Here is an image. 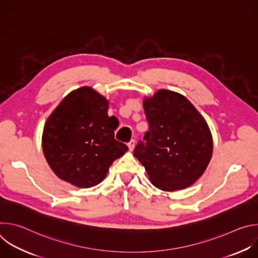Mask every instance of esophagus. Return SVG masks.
<instances>
[{
  "label": "esophagus",
  "mask_w": 258,
  "mask_h": 258,
  "mask_svg": "<svg viewBox=\"0 0 258 258\" xmlns=\"http://www.w3.org/2000/svg\"><path fill=\"white\" fill-rule=\"evenodd\" d=\"M127 146H128V148H130V150H134V148H135V146H136V142H135V140H131V141L128 142Z\"/></svg>",
  "instance_id": "34e87169"
}]
</instances>
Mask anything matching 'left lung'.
<instances>
[{"mask_svg": "<svg viewBox=\"0 0 258 258\" xmlns=\"http://www.w3.org/2000/svg\"><path fill=\"white\" fill-rule=\"evenodd\" d=\"M149 131L134 150L153 185L167 192L190 187L205 171L213 150L207 122L178 93L159 90L144 100Z\"/></svg>", "mask_w": 258, "mask_h": 258, "instance_id": "8db88e82", "label": "left lung"}]
</instances>
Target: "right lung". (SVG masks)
Returning a JSON list of instances; mask_svg holds the SVG:
<instances>
[{"label":"right lung","mask_w":258,"mask_h":258,"mask_svg":"<svg viewBox=\"0 0 258 258\" xmlns=\"http://www.w3.org/2000/svg\"><path fill=\"white\" fill-rule=\"evenodd\" d=\"M108 101L92 88L68 94L46 121L42 146L47 162L61 179L80 188L101 182L127 146L114 139L117 120Z\"/></svg>","instance_id":"obj_1"}]
</instances>
